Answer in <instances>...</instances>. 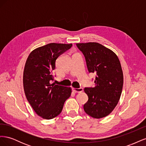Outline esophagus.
<instances>
[{"mask_svg": "<svg viewBox=\"0 0 146 146\" xmlns=\"http://www.w3.org/2000/svg\"><path fill=\"white\" fill-rule=\"evenodd\" d=\"M72 91L76 92V93H80V92H82L83 90V88H73L72 89Z\"/></svg>", "mask_w": 146, "mask_h": 146, "instance_id": "obj_1", "label": "esophagus"}]
</instances>
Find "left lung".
<instances>
[{"mask_svg":"<svg viewBox=\"0 0 146 146\" xmlns=\"http://www.w3.org/2000/svg\"><path fill=\"white\" fill-rule=\"evenodd\" d=\"M85 57L89 72L96 76L93 88H85L88 100L83 105L88 115L100 119L116 107L122 93L123 77L120 61L110 48L98 42L76 44Z\"/></svg>","mask_w":146,"mask_h":146,"instance_id":"1","label":"left lung"}]
</instances>
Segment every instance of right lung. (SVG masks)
Returning a JSON list of instances; mask_svg holds the SVG:
<instances>
[{"instance_id":"right-lung-1","label":"right lung","mask_w":146,"mask_h":146,"mask_svg":"<svg viewBox=\"0 0 146 146\" xmlns=\"http://www.w3.org/2000/svg\"><path fill=\"white\" fill-rule=\"evenodd\" d=\"M72 44L50 43L35 48L29 55L23 74L24 92L38 116L51 119L58 116L71 88L50 84L52 71L58 57L72 47Z\"/></svg>"}]
</instances>
